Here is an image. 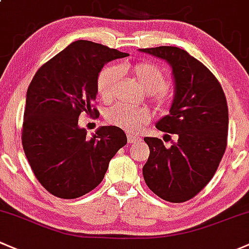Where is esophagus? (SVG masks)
Segmentation results:
<instances>
[{
    "instance_id": "34e87169",
    "label": "esophagus",
    "mask_w": 249,
    "mask_h": 249,
    "mask_svg": "<svg viewBox=\"0 0 249 249\" xmlns=\"http://www.w3.org/2000/svg\"><path fill=\"white\" fill-rule=\"evenodd\" d=\"M127 139H128V142H129V143H135V142H140V140H142L139 137H137V135H133V134H128Z\"/></svg>"
}]
</instances>
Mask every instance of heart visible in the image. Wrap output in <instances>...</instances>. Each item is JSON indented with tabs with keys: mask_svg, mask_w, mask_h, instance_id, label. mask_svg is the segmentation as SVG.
I'll return each mask as SVG.
<instances>
[{
	"mask_svg": "<svg viewBox=\"0 0 249 249\" xmlns=\"http://www.w3.org/2000/svg\"><path fill=\"white\" fill-rule=\"evenodd\" d=\"M135 79L142 87L143 91L155 94L158 101H162L163 91L168 86L164 71L155 63L142 62L133 68ZM121 76V68L119 66H107L99 71L97 76V91L99 96L107 101L114 96L115 87ZM106 119L110 124L116 125L125 132H138L142 125L147 124L151 119V111L147 107H135L128 104H115L107 110Z\"/></svg>",
	"mask_w": 249,
	"mask_h": 249,
	"instance_id": "b5f03b06",
	"label": "heart"
}]
</instances>
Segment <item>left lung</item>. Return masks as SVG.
<instances>
[{"label":"left lung","instance_id":"obj_1","mask_svg":"<svg viewBox=\"0 0 249 249\" xmlns=\"http://www.w3.org/2000/svg\"><path fill=\"white\" fill-rule=\"evenodd\" d=\"M139 51L162 58L173 69V103L169 115L156 128L165 135H178L170 147L158 138H143L150 147L143 180L164 200L187 201L211 181L227 148L225 94L216 76L183 49L157 47Z\"/></svg>","mask_w":249,"mask_h":249}]
</instances>
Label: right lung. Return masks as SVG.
<instances>
[{
  "label": "right lung",
  "mask_w": 249,
  "mask_h": 249,
  "mask_svg": "<svg viewBox=\"0 0 249 249\" xmlns=\"http://www.w3.org/2000/svg\"><path fill=\"white\" fill-rule=\"evenodd\" d=\"M127 53L89 40H76L53 56L33 76L26 93L22 147L33 174L53 196L75 199L96 188L109 162L127 143L116 125L92 137L78 124L93 107L97 76L104 65Z\"/></svg>",
  "instance_id": "obj_1"
}]
</instances>
